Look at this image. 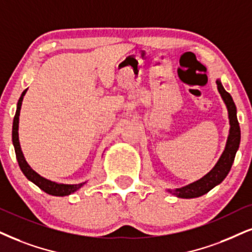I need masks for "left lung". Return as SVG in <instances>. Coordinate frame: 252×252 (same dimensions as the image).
<instances>
[{
    "instance_id": "left-lung-1",
    "label": "left lung",
    "mask_w": 252,
    "mask_h": 252,
    "mask_svg": "<svg viewBox=\"0 0 252 252\" xmlns=\"http://www.w3.org/2000/svg\"><path fill=\"white\" fill-rule=\"evenodd\" d=\"M217 90H219L220 94L224 101L226 108H228V116H229V124H230V129H229L228 140H226L225 148L223 151L219 161H217L214 168L209 173L206 174L203 178H201L197 181L189 183L181 188L168 189V192L175 195L176 197L181 198H194L202 196V195L207 194L208 191L212 190L215 186L220 185L228 173L230 172L232 162L235 160L236 152L240 147L241 142V128L240 124L237 120V111H236V105L232 100L231 95L225 91L223 88L221 80L217 79Z\"/></svg>"
}]
</instances>
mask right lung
I'll return each instance as SVG.
<instances>
[{
	"instance_id": "1",
	"label": "right lung",
	"mask_w": 252,
	"mask_h": 252,
	"mask_svg": "<svg viewBox=\"0 0 252 252\" xmlns=\"http://www.w3.org/2000/svg\"><path fill=\"white\" fill-rule=\"evenodd\" d=\"M27 91L28 89L24 90V91L22 92L20 99H18L16 114H15L14 117V123H12V145H14L15 153H16L18 166H20L22 173L26 175V178L29 180V181L35 183L37 187L42 189L43 191H45L46 194L54 195V196H66V195L72 194V192L78 190L79 188H82L86 182L78 183V185H64V183H57L43 178V176H40L38 173H36L35 170L28 164L26 158H24L23 155V152L21 150L20 140H18V121H20L22 101H23V97L26 95Z\"/></svg>"
}]
</instances>
